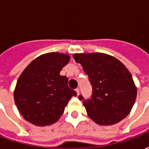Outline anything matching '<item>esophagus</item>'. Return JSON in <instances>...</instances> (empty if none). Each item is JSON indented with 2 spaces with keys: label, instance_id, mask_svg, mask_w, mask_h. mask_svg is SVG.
Instances as JSON below:
<instances>
[{
  "label": "esophagus",
  "instance_id": "esophagus-1",
  "mask_svg": "<svg viewBox=\"0 0 149 149\" xmlns=\"http://www.w3.org/2000/svg\"><path fill=\"white\" fill-rule=\"evenodd\" d=\"M76 92H77V95H79V94H80V89H79L78 88H76Z\"/></svg>",
  "mask_w": 149,
  "mask_h": 149
}]
</instances>
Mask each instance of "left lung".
Wrapping results in <instances>:
<instances>
[{
	"instance_id": "obj_1",
	"label": "left lung",
	"mask_w": 149,
	"mask_h": 149,
	"mask_svg": "<svg viewBox=\"0 0 149 149\" xmlns=\"http://www.w3.org/2000/svg\"><path fill=\"white\" fill-rule=\"evenodd\" d=\"M93 86L90 99L83 100L88 115L100 125H111L125 118L136 98L130 72L119 60L104 53H75Z\"/></svg>"
}]
</instances>
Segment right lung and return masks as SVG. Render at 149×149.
Listing matches in <instances>:
<instances>
[{
  "label": "right lung",
  "mask_w": 149,
  "mask_h": 149,
  "mask_svg": "<svg viewBox=\"0 0 149 149\" xmlns=\"http://www.w3.org/2000/svg\"><path fill=\"white\" fill-rule=\"evenodd\" d=\"M70 60L68 54L49 52L34 59L22 72L14 90L18 111L37 126L57 121L76 91L68 86V77L61 76Z\"/></svg>",
  "instance_id": "obj_1"
}]
</instances>
